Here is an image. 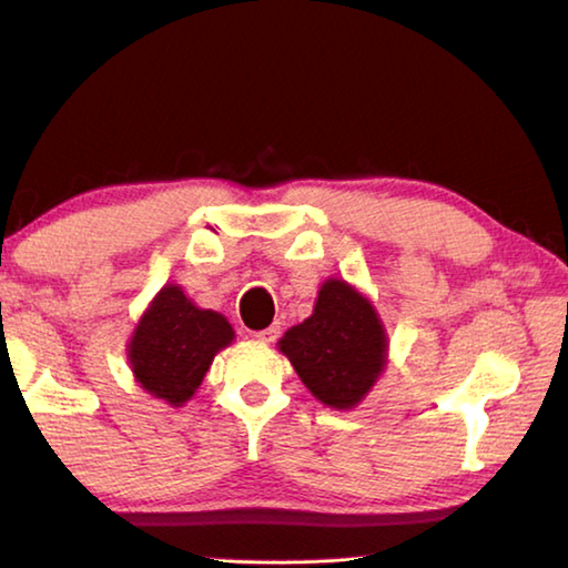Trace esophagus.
Listing matches in <instances>:
<instances>
[{
	"instance_id": "esophagus-1",
	"label": "esophagus",
	"mask_w": 568,
	"mask_h": 568,
	"mask_svg": "<svg viewBox=\"0 0 568 568\" xmlns=\"http://www.w3.org/2000/svg\"><path fill=\"white\" fill-rule=\"evenodd\" d=\"M257 341H263V343H273L277 335H281V325H271V328H265V331H257V333H253Z\"/></svg>"
}]
</instances>
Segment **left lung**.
I'll use <instances>...</instances> for the list:
<instances>
[{
    "label": "left lung",
    "instance_id": "left-lung-1",
    "mask_svg": "<svg viewBox=\"0 0 568 568\" xmlns=\"http://www.w3.org/2000/svg\"><path fill=\"white\" fill-rule=\"evenodd\" d=\"M386 333L371 303L348 283L328 281L313 315L287 331L281 351L305 388L331 408H353L381 376Z\"/></svg>",
    "mask_w": 568,
    "mask_h": 568
}]
</instances>
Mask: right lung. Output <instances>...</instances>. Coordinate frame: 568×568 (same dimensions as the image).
I'll use <instances>...</instances> for the list:
<instances>
[{
  "instance_id": "add662e5",
  "label": "right lung",
  "mask_w": 568,
  "mask_h": 568,
  "mask_svg": "<svg viewBox=\"0 0 568 568\" xmlns=\"http://www.w3.org/2000/svg\"><path fill=\"white\" fill-rule=\"evenodd\" d=\"M233 335L223 315L200 311L178 285H165L130 341L134 378L155 398L182 406Z\"/></svg>"
}]
</instances>
